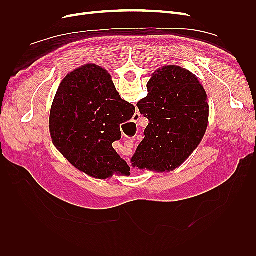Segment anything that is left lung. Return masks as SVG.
I'll return each mask as SVG.
<instances>
[{
    "label": "left lung",
    "instance_id": "1",
    "mask_svg": "<svg viewBox=\"0 0 256 256\" xmlns=\"http://www.w3.org/2000/svg\"><path fill=\"white\" fill-rule=\"evenodd\" d=\"M147 90L136 106L148 120V126L131 162L141 170L173 171L196 148L206 132V92L194 74L174 65L158 69L147 83Z\"/></svg>",
    "mask_w": 256,
    "mask_h": 256
}]
</instances>
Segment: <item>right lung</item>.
I'll use <instances>...</instances> for the list:
<instances>
[{"instance_id":"1","label":"right lung","mask_w":256,"mask_h":256,"mask_svg":"<svg viewBox=\"0 0 256 256\" xmlns=\"http://www.w3.org/2000/svg\"><path fill=\"white\" fill-rule=\"evenodd\" d=\"M134 112V106L120 98L106 69L84 65L60 85L50 112L51 136L72 166L106 180L126 171L127 164L112 144L120 140V124L132 118Z\"/></svg>"}]
</instances>
